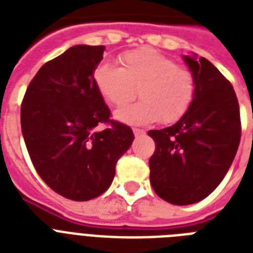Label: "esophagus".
I'll use <instances>...</instances> for the list:
<instances>
[{"instance_id": "obj_1", "label": "esophagus", "mask_w": 253, "mask_h": 253, "mask_svg": "<svg viewBox=\"0 0 253 253\" xmlns=\"http://www.w3.org/2000/svg\"><path fill=\"white\" fill-rule=\"evenodd\" d=\"M132 131H134L135 136H140V135H143L146 131L142 130V128H132Z\"/></svg>"}]
</instances>
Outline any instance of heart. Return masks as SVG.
<instances>
[{"mask_svg":"<svg viewBox=\"0 0 253 253\" xmlns=\"http://www.w3.org/2000/svg\"><path fill=\"white\" fill-rule=\"evenodd\" d=\"M121 68L101 63L93 80L107 102L122 107L131 102L138 87L142 101L115 113V118L128 125L178 121L189 110L196 95V79L188 68L150 47L132 49L119 57Z\"/></svg>","mask_w":253,"mask_h":253,"instance_id":"1","label":"heart"}]
</instances>
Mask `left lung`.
Returning <instances> with one entry per match:
<instances>
[{
	"label": "left lung",
	"instance_id": "8db88e82",
	"mask_svg": "<svg viewBox=\"0 0 253 253\" xmlns=\"http://www.w3.org/2000/svg\"><path fill=\"white\" fill-rule=\"evenodd\" d=\"M196 79L189 110L172 126L151 130L155 193L172 205L204 200L220 184L240 143L239 103L231 83L205 57L182 56Z\"/></svg>",
	"mask_w": 253,
	"mask_h": 253
}]
</instances>
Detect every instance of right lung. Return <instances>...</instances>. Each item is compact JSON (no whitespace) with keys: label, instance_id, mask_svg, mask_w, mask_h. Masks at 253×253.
Masks as SVG:
<instances>
[{"label":"right lung","instance_id":"right-lung-1","mask_svg":"<svg viewBox=\"0 0 253 253\" xmlns=\"http://www.w3.org/2000/svg\"><path fill=\"white\" fill-rule=\"evenodd\" d=\"M105 45H73L45 63L30 83L21 106L26 147L38 174L73 201H89L109 189L118 159L134 132L110 119L93 80ZM109 123L99 131L96 126Z\"/></svg>","mask_w":253,"mask_h":253}]
</instances>
